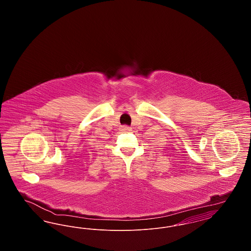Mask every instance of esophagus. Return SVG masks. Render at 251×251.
I'll return each instance as SVG.
<instances>
[{
  "instance_id": "obj_1",
  "label": "esophagus",
  "mask_w": 251,
  "mask_h": 251,
  "mask_svg": "<svg viewBox=\"0 0 251 251\" xmlns=\"http://www.w3.org/2000/svg\"><path fill=\"white\" fill-rule=\"evenodd\" d=\"M121 131H124V132H128V131H131V128L128 127V126H123V127H121Z\"/></svg>"
}]
</instances>
